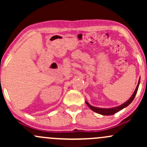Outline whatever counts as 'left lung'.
<instances>
[{
  "instance_id": "8db88e82",
  "label": "left lung",
  "mask_w": 147,
  "mask_h": 147,
  "mask_svg": "<svg viewBox=\"0 0 147 147\" xmlns=\"http://www.w3.org/2000/svg\"><path fill=\"white\" fill-rule=\"evenodd\" d=\"M140 78L139 81H138L137 87H136V90H135L134 92H133V95L131 96V97H130L126 102H124V104H121L120 106H115V107H113V108H109V109H106V108H104H104H98V107H95V106H91L90 104H89V103L87 102H86V103L88 106L90 108L91 110L93 111L94 112L97 113L101 114L102 115H113L115 113H116L117 112H118V111H121L122 109H124V108L127 107V106L133 102V100L134 99L135 97H136V93H137L138 92V87H139V85H140Z\"/></svg>"
}]
</instances>
